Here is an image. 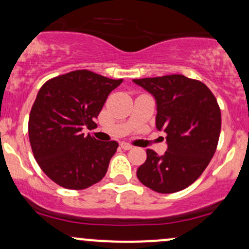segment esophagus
Instances as JSON below:
<instances>
[{
    "instance_id": "esophagus-1",
    "label": "esophagus",
    "mask_w": 249,
    "mask_h": 249,
    "mask_svg": "<svg viewBox=\"0 0 249 249\" xmlns=\"http://www.w3.org/2000/svg\"><path fill=\"white\" fill-rule=\"evenodd\" d=\"M121 147H122V149H124V151H128V149L133 148V145H130V143H128V142H121Z\"/></svg>"
}]
</instances>
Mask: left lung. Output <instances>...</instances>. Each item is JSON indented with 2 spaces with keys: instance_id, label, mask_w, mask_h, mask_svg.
<instances>
[{
  "instance_id": "8db88e82",
  "label": "left lung",
  "mask_w": 249,
  "mask_h": 249,
  "mask_svg": "<svg viewBox=\"0 0 249 249\" xmlns=\"http://www.w3.org/2000/svg\"><path fill=\"white\" fill-rule=\"evenodd\" d=\"M156 97L157 128L166 133L167 151L147 159L136 171L143 185L159 194L188 188L200 177L217 148L221 109L204 83L183 74L134 79Z\"/></svg>"
}]
</instances>
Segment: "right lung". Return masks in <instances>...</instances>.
<instances>
[{"label": "right lung", "mask_w": 249, "mask_h": 249, "mask_svg": "<svg viewBox=\"0 0 249 249\" xmlns=\"http://www.w3.org/2000/svg\"><path fill=\"white\" fill-rule=\"evenodd\" d=\"M110 79L89 70L53 77L40 88L28 120V136L36 162L51 180L83 190L102 180L116 152V141L84 135L115 88Z\"/></svg>", "instance_id": "obj_1"}]
</instances>
